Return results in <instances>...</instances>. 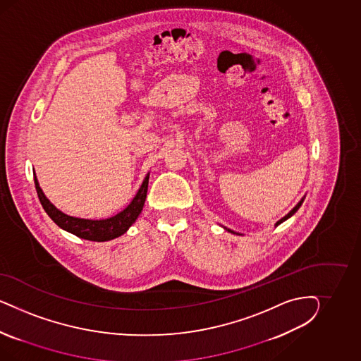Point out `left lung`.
I'll use <instances>...</instances> for the list:
<instances>
[{"instance_id":"1","label":"left lung","mask_w":361,"mask_h":361,"mask_svg":"<svg viewBox=\"0 0 361 361\" xmlns=\"http://www.w3.org/2000/svg\"><path fill=\"white\" fill-rule=\"evenodd\" d=\"M302 202H303V201H300V202H299V204H298V205H296L295 208L293 209V210H291V212H290V213H288V214H287V216H284L283 219H279V221H278V222H276V226H278V225H279V224H282V222H283V221H286V219H290V217H291V216H293V214H294V213H295L296 210H298V209L300 208V205H302ZM230 231H231V230H230Z\"/></svg>"}]
</instances>
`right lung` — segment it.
I'll return each instance as SVG.
<instances>
[{
	"instance_id": "obj_1",
	"label": "right lung",
	"mask_w": 361,
	"mask_h": 361,
	"mask_svg": "<svg viewBox=\"0 0 361 361\" xmlns=\"http://www.w3.org/2000/svg\"><path fill=\"white\" fill-rule=\"evenodd\" d=\"M148 178H149V175H147V177L144 178L139 192L136 193V196L127 208L111 219H99V221L98 219L70 217L65 213H62L44 197V192L39 188V184L35 177H34V183H35L37 195L41 201V205L44 207V212L59 228H62L68 233H73L74 235H77L79 238H83V240L104 242V240H114L116 237H121V234H124L139 217V214L142 213L144 202H145V197H147Z\"/></svg>"
}]
</instances>
